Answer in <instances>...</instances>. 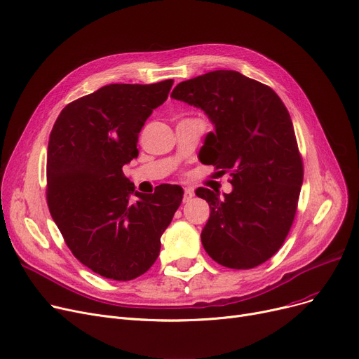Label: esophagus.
I'll list each match as a JSON object with an SVG mask.
<instances>
[{
	"label": "esophagus",
	"instance_id": "obj_1",
	"mask_svg": "<svg viewBox=\"0 0 359 359\" xmlns=\"http://www.w3.org/2000/svg\"><path fill=\"white\" fill-rule=\"evenodd\" d=\"M192 196H194V191L192 189H189V187H186L184 189V194H183V202L186 203V202H189L191 199H192Z\"/></svg>",
	"mask_w": 359,
	"mask_h": 359
}]
</instances>
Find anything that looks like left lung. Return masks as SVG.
<instances>
[{"instance_id": "left-lung-1", "label": "left lung", "mask_w": 359, "mask_h": 359, "mask_svg": "<svg viewBox=\"0 0 359 359\" xmlns=\"http://www.w3.org/2000/svg\"><path fill=\"white\" fill-rule=\"evenodd\" d=\"M172 97L208 115L215 132L205 138L203 163L231 176L233 192L224 198L196 189L211 208L203 249L225 268L262 265L290 233L304 177L285 104L269 86L229 69L182 81Z\"/></svg>"}]
</instances>
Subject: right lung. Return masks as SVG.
Wrapping results in <instances>:
<instances>
[{
    "label": "right lung",
    "mask_w": 359,
    "mask_h": 359,
    "mask_svg": "<svg viewBox=\"0 0 359 359\" xmlns=\"http://www.w3.org/2000/svg\"><path fill=\"white\" fill-rule=\"evenodd\" d=\"M172 86L173 80L104 86L67 104L52 128L50 215L72 255L104 278L130 280L153 266L160 237L182 203L180 186L160 184L145 195L122 172L138 157L140 132Z\"/></svg>",
    "instance_id": "right-lung-1"
}]
</instances>
